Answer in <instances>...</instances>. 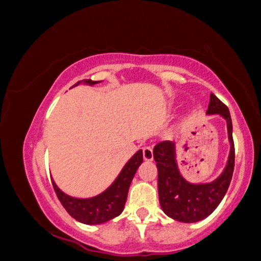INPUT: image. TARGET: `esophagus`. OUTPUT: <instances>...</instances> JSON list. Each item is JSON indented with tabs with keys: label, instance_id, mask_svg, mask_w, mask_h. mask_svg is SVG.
<instances>
[{
	"label": "esophagus",
	"instance_id": "obj_1",
	"mask_svg": "<svg viewBox=\"0 0 261 261\" xmlns=\"http://www.w3.org/2000/svg\"><path fill=\"white\" fill-rule=\"evenodd\" d=\"M142 151H143V158H145L146 161L153 160V149H152V147L147 146V147H143Z\"/></svg>",
	"mask_w": 261,
	"mask_h": 261
}]
</instances>
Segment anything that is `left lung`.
I'll return each mask as SVG.
<instances>
[{
	"instance_id": "8db88e82",
	"label": "left lung",
	"mask_w": 261,
	"mask_h": 261,
	"mask_svg": "<svg viewBox=\"0 0 261 261\" xmlns=\"http://www.w3.org/2000/svg\"><path fill=\"white\" fill-rule=\"evenodd\" d=\"M206 113L208 115L220 114L226 120L230 143L227 166L216 180L207 184H191L185 180L175 161L174 142L162 141L153 148V158L157 162L158 168V195L161 207L164 214L179 222L193 223L210 216L226 195L234 170V142L228 108L216 95L211 94Z\"/></svg>"
}]
</instances>
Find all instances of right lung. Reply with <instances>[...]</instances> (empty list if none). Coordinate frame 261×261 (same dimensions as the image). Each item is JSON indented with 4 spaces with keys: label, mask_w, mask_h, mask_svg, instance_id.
<instances>
[{
    "label": "right lung",
    "mask_w": 261,
    "mask_h": 261,
    "mask_svg": "<svg viewBox=\"0 0 261 261\" xmlns=\"http://www.w3.org/2000/svg\"><path fill=\"white\" fill-rule=\"evenodd\" d=\"M77 82L73 87L79 86ZM86 85H95L99 81L87 80L83 81ZM143 161L142 151H137L131 160L125 164L121 173L119 174L115 181L107 189L104 193L99 195L91 197V199H76L66 195L64 191H61L53 180V187L55 189V193L58 195L60 202L66 208V211L72 216L74 220L85 224H100L108 221L113 220L114 217L119 216L124 210L125 202L127 199L128 188L133 181L135 173Z\"/></svg>",
    "instance_id": "add662e5"
}]
</instances>
